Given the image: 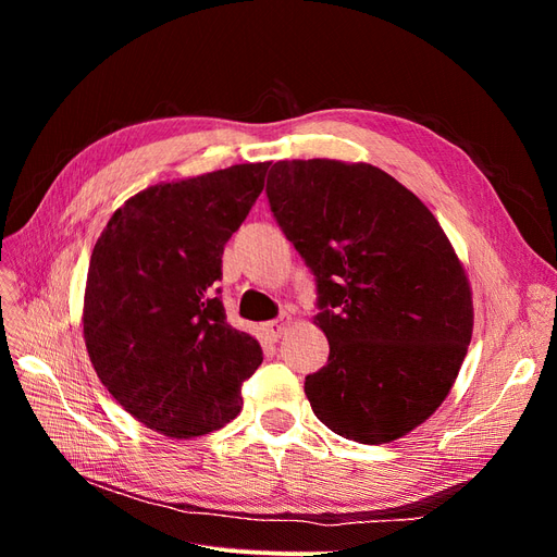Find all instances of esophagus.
Returning <instances> with one entry per match:
<instances>
[{"instance_id": "34e87169", "label": "esophagus", "mask_w": 557, "mask_h": 557, "mask_svg": "<svg viewBox=\"0 0 557 557\" xmlns=\"http://www.w3.org/2000/svg\"><path fill=\"white\" fill-rule=\"evenodd\" d=\"M290 323H293V318L288 313H281L276 320H272V323L264 325V332L272 336V339H281V336L288 332Z\"/></svg>"}]
</instances>
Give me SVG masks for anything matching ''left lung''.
<instances>
[{"instance_id":"left-lung-1","label":"left lung","mask_w":557,"mask_h":557,"mask_svg":"<svg viewBox=\"0 0 557 557\" xmlns=\"http://www.w3.org/2000/svg\"><path fill=\"white\" fill-rule=\"evenodd\" d=\"M278 227L315 278L330 342L305 393L323 425L387 444L446 399L474 327L465 269L432 211L391 174L281 160L267 176Z\"/></svg>"}]
</instances>
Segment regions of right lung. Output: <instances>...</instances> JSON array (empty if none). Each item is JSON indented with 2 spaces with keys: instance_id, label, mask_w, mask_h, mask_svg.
Segmentation results:
<instances>
[{
  "instance_id": "obj_1",
  "label": "right lung",
  "mask_w": 557,
  "mask_h": 557,
  "mask_svg": "<svg viewBox=\"0 0 557 557\" xmlns=\"http://www.w3.org/2000/svg\"><path fill=\"white\" fill-rule=\"evenodd\" d=\"M269 162L150 185L97 239L83 336L99 381L121 407L174 440L209 434L242 411L262 362L227 323L223 250L264 188Z\"/></svg>"
}]
</instances>
